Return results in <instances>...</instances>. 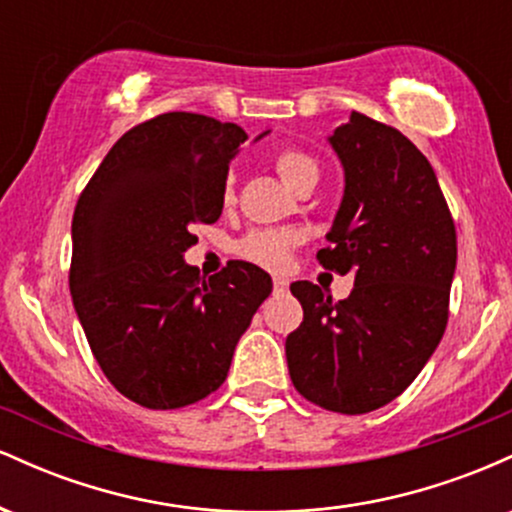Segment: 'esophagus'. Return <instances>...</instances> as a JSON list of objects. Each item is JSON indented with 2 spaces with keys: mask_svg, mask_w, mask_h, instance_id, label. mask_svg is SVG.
I'll use <instances>...</instances> for the list:
<instances>
[{
  "mask_svg": "<svg viewBox=\"0 0 512 512\" xmlns=\"http://www.w3.org/2000/svg\"><path fill=\"white\" fill-rule=\"evenodd\" d=\"M286 289H289V281L281 279V276H276V279H274V291H286Z\"/></svg>",
  "mask_w": 512,
  "mask_h": 512,
  "instance_id": "esophagus-1",
  "label": "esophagus"
}]
</instances>
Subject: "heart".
I'll return each instance as SVG.
<instances>
[{"label": "heart", "instance_id": "b5f03b06", "mask_svg": "<svg viewBox=\"0 0 512 512\" xmlns=\"http://www.w3.org/2000/svg\"><path fill=\"white\" fill-rule=\"evenodd\" d=\"M276 170H279L281 180L291 187L293 192H298L305 182H313L320 178V166L310 154H305L301 149H284L279 151L274 158ZM233 182L236 178L228 175L226 190H223V199L231 202L233 199ZM296 245V236L284 231H252L238 243V255L245 260L260 264L267 269H284L289 264L291 250Z\"/></svg>", "mask_w": 512, "mask_h": 512}]
</instances>
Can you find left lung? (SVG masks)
<instances>
[{"label":"left lung","mask_w":512,"mask_h":512,"mask_svg":"<svg viewBox=\"0 0 512 512\" xmlns=\"http://www.w3.org/2000/svg\"><path fill=\"white\" fill-rule=\"evenodd\" d=\"M327 142L344 197L317 260L354 274V291L332 301L310 281L291 284L303 322L286 361L308 402L366 414L402 395L443 339L457 236L431 163L402 132L351 113Z\"/></svg>","instance_id":"1"}]
</instances>
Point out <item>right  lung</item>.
<instances>
[{"mask_svg":"<svg viewBox=\"0 0 512 512\" xmlns=\"http://www.w3.org/2000/svg\"><path fill=\"white\" fill-rule=\"evenodd\" d=\"M245 139L233 122L158 115L117 139L76 202L74 310L105 378L146 409L219 390L272 293L257 264L236 260L204 279L185 262L195 223L219 221L228 163Z\"/></svg>","mask_w":512,"mask_h":512,"instance_id":"1","label":"right lung"}]
</instances>
